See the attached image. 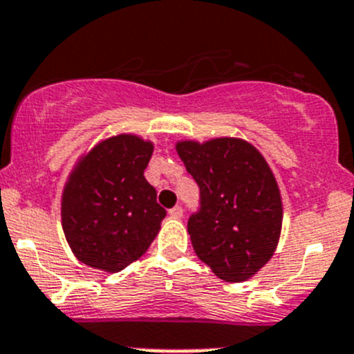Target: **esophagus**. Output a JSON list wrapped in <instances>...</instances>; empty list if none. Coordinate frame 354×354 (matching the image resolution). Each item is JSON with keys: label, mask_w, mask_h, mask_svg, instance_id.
<instances>
[{"label": "esophagus", "mask_w": 354, "mask_h": 354, "mask_svg": "<svg viewBox=\"0 0 354 354\" xmlns=\"http://www.w3.org/2000/svg\"><path fill=\"white\" fill-rule=\"evenodd\" d=\"M169 215L172 216V218H180V216L184 215V209H182V206H174L172 209H169Z\"/></svg>", "instance_id": "obj_1"}]
</instances>
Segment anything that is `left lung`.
Segmentation results:
<instances>
[{"mask_svg":"<svg viewBox=\"0 0 354 354\" xmlns=\"http://www.w3.org/2000/svg\"><path fill=\"white\" fill-rule=\"evenodd\" d=\"M176 149L199 185L201 206L187 232L203 263L225 282H243L268 263L282 229V199L260 151L239 138L178 141Z\"/></svg>","mask_w":354,"mask_h":354,"instance_id":"8db88e82","label":"left lung"}]
</instances>
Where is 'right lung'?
I'll use <instances>...</instances> for the list:
<instances>
[{
  "label": "right lung",
  "instance_id": "add662e5",
  "mask_svg": "<svg viewBox=\"0 0 354 354\" xmlns=\"http://www.w3.org/2000/svg\"><path fill=\"white\" fill-rule=\"evenodd\" d=\"M151 141L118 134L97 142L70 172L62 194V227L75 258L97 270H124L158 234L165 208L145 178Z\"/></svg>",
  "mask_w": 354,
  "mask_h": 354
}]
</instances>
